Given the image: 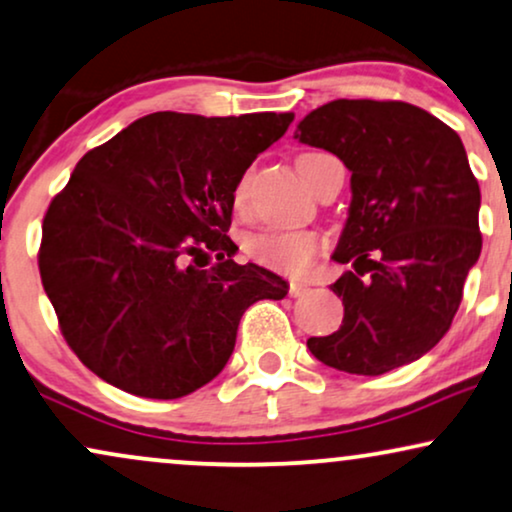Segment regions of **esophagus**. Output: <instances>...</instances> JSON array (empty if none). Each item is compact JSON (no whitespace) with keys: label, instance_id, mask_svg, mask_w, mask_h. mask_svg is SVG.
Segmentation results:
<instances>
[{"label":"esophagus","instance_id":"1","mask_svg":"<svg viewBox=\"0 0 512 512\" xmlns=\"http://www.w3.org/2000/svg\"><path fill=\"white\" fill-rule=\"evenodd\" d=\"M307 286H304V283H290V290H288V293H290V297H302L304 293H307Z\"/></svg>","mask_w":512,"mask_h":512}]
</instances>
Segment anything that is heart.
<instances>
[{"mask_svg":"<svg viewBox=\"0 0 512 512\" xmlns=\"http://www.w3.org/2000/svg\"><path fill=\"white\" fill-rule=\"evenodd\" d=\"M248 196V179L236 189V203L243 205ZM321 250V238L312 231H260L245 241V255L262 267L286 274H302Z\"/></svg>","mask_w":512,"mask_h":512,"instance_id":"heart-1","label":"heart"}]
</instances>
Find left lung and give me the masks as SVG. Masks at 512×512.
<instances>
[{
	"label": "left lung",
	"instance_id": "1",
	"mask_svg": "<svg viewBox=\"0 0 512 512\" xmlns=\"http://www.w3.org/2000/svg\"><path fill=\"white\" fill-rule=\"evenodd\" d=\"M295 139L352 172L333 252L352 269L331 286L345 319L309 338V352L354 375L411 364L449 331L482 250L480 184L461 137L411 103L338 99L309 113Z\"/></svg>",
	"mask_w": 512,
	"mask_h": 512
}]
</instances>
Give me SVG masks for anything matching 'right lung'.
<instances>
[{"instance_id":"1","label":"right lung","mask_w":512,"mask_h":512,"mask_svg":"<svg viewBox=\"0 0 512 512\" xmlns=\"http://www.w3.org/2000/svg\"><path fill=\"white\" fill-rule=\"evenodd\" d=\"M293 118L151 113L82 155L44 215L40 276L89 371L186 397L226 366L245 309L288 295L274 271L234 262L226 231L245 170Z\"/></svg>"}]
</instances>
